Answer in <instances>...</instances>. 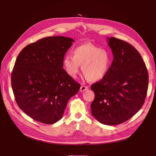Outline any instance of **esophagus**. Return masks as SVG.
Here are the masks:
<instances>
[{
	"label": "esophagus",
	"instance_id": "esophagus-1",
	"mask_svg": "<svg viewBox=\"0 0 156 156\" xmlns=\"http://www.w3.org/2000/svg\"><path fill=\"white\" fill-rule=\"evenodd\" d=\"M88 87H87V86H84V85L81 86V88H80V92H83L84 91L87 90H88Z\"/></svg>",
	"mask_w": 156,
	"mask_h": 156
}]
</instances>
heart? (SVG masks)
Segmentation results:
<instances>
[{"label": "heart", "instance_id": "b5f03b06", "mask_svg": "<svg viewBox=\"0 0 156 156\" xmlns=\"http://www.w3.org/2000/svg\"><path fill=\"white\" fill-rule=\"evenodd\" d=\"M112 64L109 52L90 44L77 46L72 51V56L66 55L63 66L67 74L75 78L81 66L83 74L88 81H98L105 77Z\"/></svg>", "mask_w": 156, "mask_h": 156}]
</instances>
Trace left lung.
<instances>
[{"instance_id":"left-lung-1","label":"left lung","mask_w":156,"mask_h":156,"mask_svg":"<svg viewBox=\"0 0 156 156\" xmlns=\"http://www.w3.org/2000/svg\"><path fill=\"white\" fill-rule=\"evenodd\" d=\"M113 60L100 81L93 84L95 98L91 113L100 123L118 125L129 120L143 105L148 87L145 63L135 48L116 37H107Z\"/></svg>"}]
</instances>
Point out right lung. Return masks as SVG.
<instances>
[{
	"label": "right lung",
	"mask_w": 156,
	"mask_h": 156,
	"mask_svg": "<svg viewBox=\"0 0 156 156\" xmlns=\"http://www.w3.org/2000/svg\"><path fill=\"white\" fill-rule=\"evenodd\" d=\"M74 40L46 37L23 48L17 56L11 83L16 101L32 119L53 124L62 117L80 84L63 69V59Z\"/></svg>",
	"instance_id": "obj_1"
}]
</instances>
